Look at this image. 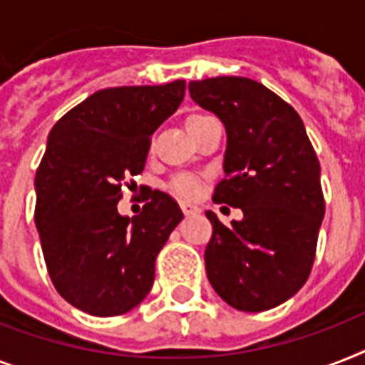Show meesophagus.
<instances>
[{"label": "esophagus", "mask_w": 365, "mask_h": 365, "mask_svg": "<svg viewBox=\"0 0 365 365\" xmlns=\"http://www.w3.org/2000/svg\"><path fill=\"white\" fill-rule=\"evenodd\" d=\"M182 212L185 216H193V214H199V206L193 205V202H182Z\"/></svg>", "instance_id": "1"}]
</instances>
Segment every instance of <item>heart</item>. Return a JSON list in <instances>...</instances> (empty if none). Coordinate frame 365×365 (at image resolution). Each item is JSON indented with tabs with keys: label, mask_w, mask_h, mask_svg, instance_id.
Returning a JSON list of instances; mask_svg holds the SVG:
<instances>
[{
	"label": "heart",
	"mask_w": 365,
	"mask_h": 365,
	"mask_svg": "<svg viewBox=\"0 0 365 365\" xmlns=\"http://www.w3.org/2000/svg\"><path fill=\"white\" fill-rule=\"evenodd\" d=\"M202 119H206V117L189 115L187 121H185V126L202 121ZM172 191L180 195V197H183V199H193V197H197L200 193V182L195 176H191V174H180V176L172 180Z\"/></svg>",
	"instance_id": "obj_1"
}]
</instances>
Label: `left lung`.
<instances>
[{"instance_id":"obj_1","label":"left lung","mask_w":365,"mask_h":365,"mask_svg":"<svg viewBox=\"0 0 365 365\" xmlns=\"http://www.w3.org/2000/svg\"><path fill=\"white\" fill-rule=\"evenodd\" d=\"M189 93L227 132L225 178L212 199L244 214L225 227L206 212V277L237 311H269L311 274L326 210L320 163L297 111L261 83L212 77L189 83Z\"/></svg>"}]
</instances>
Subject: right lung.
Listing matches in <instances>:
<instances>
[{
    "instance_id": "right-lung-1",
    "label": "right lung",
    "mask_w": 365,
    "mask_h": 365,
    "mask_svg": "<svg viewBox=\"0 0 365 365\" xmlns=\"http://www.w3.org/2000/svg\"><path fill=\"white\" fill-rule=\"evenodd\" d=\"M185 81L91 94L48 134L36 172V227L54 288L93 317L125 314L149 294L155 259L182 222L170 195L148 191L140 216L117 212L145 166L151 134L180 108Z\"/></svg>"
}]
</instances>
